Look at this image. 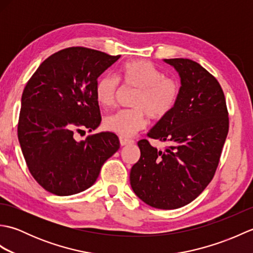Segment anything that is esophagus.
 Segmentation results:
<instances>
[{
    "instance_id": "34e87169",
    "label": "esophagus",
    "mask_w": 253,
    "mask_h": 253,
    "mask_svg": "<svg viewBox=\"0 0 253 253\" xmlns=\"http://www.w3.org/2000/svg\"><path fill=\"white\" fill-rule=\"evenodd\" d=\"M120 142H121V146H128V144L133 143V140H132V139L121 136L120 137Z\"/></svg>"
}]
</instances>
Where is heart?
Here are the masks:
<instances>
[{
  "label": "heart",
  "instance_id": "b5f03b06",
  "mask_svg": "<svg viewBox=\"0 0 253 253\" xmlns=\"http://www.w3.org/2000/svg\"><path fill=\"white\" fill-rule=\"evenodd\" d=\"M118 79L125 87L137 89L133 109L113 113L104 120L107 130L122 136H131L146 126L147 117L161 121L174 110L180 94V83L146 60L126 62L118 69ZM118 92V80L103 75L95 83L94 95L104 109L114 104Z\"/></svg>",
  "mask_w": 253,
  "mask_h": 253
}]
</instances>
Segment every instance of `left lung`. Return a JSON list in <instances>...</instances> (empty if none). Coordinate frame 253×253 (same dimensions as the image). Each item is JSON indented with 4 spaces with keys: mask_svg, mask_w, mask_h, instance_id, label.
Wrapping results in <instances>:
<instances>
[{
    "mask_svg": "<svg viewBox=\"0 0 253 253\" xmlns=\"http://www.w3.org/2000/svg\"><path fill=\"white\" fill-rule=\"evenodd\" d=\"M180 77L176 106L148 136L169 147L159 151L138 141L140 159L130 170L133 192L148 206L162 210L190 203L212 180L228 133V112L216 78L188 58H169Z\"/></svg>",
    "mask_w": 253,
    "mask_h": 253,
    "instance_id": "obj_1",
    "label": "left lung"
}]
</instances>
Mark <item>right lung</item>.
<instances>
[{"mask_svg":"<svg viewBox=\"0 0 253 253\" xmlns=\"http://www.w3.org/2000/svg\"><path fill=\"white\" fill-rule=\"evenodd\" d=\"M121 55L88 47L58 51L38 67L21 95L18 140L32 177L46 191L71 196L92 186L102 165L118 149L113 132L76 141L75 132L98 128L94 87Z\"/></svg>","mask_w":253,"mask_h":253,"instance_id":"add662e5","label":"right lung"}]
</instances>
